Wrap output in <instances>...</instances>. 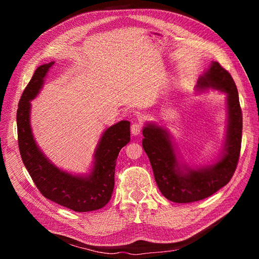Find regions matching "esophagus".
<instances>
[{"mask_svg":"<svg viewBox=\"0 0 259 259\" xmlns=\"http://www.w3.org/2000/svg\"><path fill=\"white\" fill-rule=\"evenodd\" d=\"M131 132L133 135H139L140 132H142V124L140 123H133L132 126H131Z\"/></svg>","mask_w":259,"mask_h":259,"instance_id":"obj_1","label":"esophagus"}]
</instances>
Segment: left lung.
<instances>
[{
  "instance_id": "obj_1",
  "label": "left lung",
  "mask_w": 259,
  "mask_h": 259,
  "mask_svg": "<svg viewBox=\"0 0 259 259\" xmlns=\"http://www.w3.org/2000/svg\"><path fill=\"white\" fill-rule=\"evenodd\" d=\"M226 94L227 126L222 151L209 165L189 166L177 151L165 126L147 122L143 128L146 151L161 193L171 202L190 203L205 199L226 186L237 168L242 139V111L236 83L217 61L199 77L195 92Z\"/></svg>"
}]
</instances>
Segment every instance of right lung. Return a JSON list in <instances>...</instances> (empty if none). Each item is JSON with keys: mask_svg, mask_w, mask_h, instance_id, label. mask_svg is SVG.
I'll list each match as a JSON object with an SVG mask.
<instances>
[{"mask_svg": "<svg viewBox=\"0 0 259 259\" xmlns=\"http://www.w3.org/2000/svg\"><path fill=\"white\" fill-rule=\"evenodd\" d=\"M54 64L55 61H51L35 70L19 100L17 132L21 159L46 199L80 213L96 210L111 199L116 159L121 149L131 140V123L120 121L103 133L94 151L90 173L72 174L57 167L37 146L30 122V101L40 94Z\"/></svg>", "mask_w": 259, "mask_h": 259, "instance_id": "add662e5", "label": "right lung"}]
</instances>
